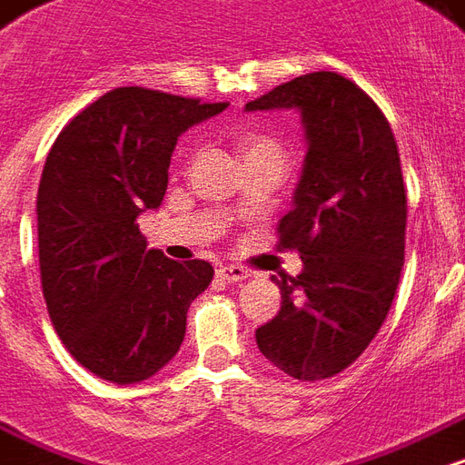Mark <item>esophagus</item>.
Returning a JSON list of instances; mask_svg holds the SVG:
<instances>
[{"label":"esophagus","mask_w":465,"mask_h":465,"mask_svg":"<svg viewBox=\"0 0 465 465\" xmlns=\"http://www.w3.org/2000/svg\"><path fill=\"white\" fill-rule=\"evenodd\" d=\"M216 276L226 283H239V281H246L251 276V271L243 266H222L216 271Z\"/></svg>","instance_id":"obj_1"}]
</instances>
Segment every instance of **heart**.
I'll return each mask as SVG.
<instances>
[{"label":"heart","mask_w":465,"mask_h":465,"mask_svg":"<svg viewBox=\"0 0 465 465\" xmlns=\"http://www.w3.org/2000/svg\"><path fill=\"white\" fill-rule=\"evenodd\" d=\"M239 153L243 157H249V154H259V153H281V145H278L276 140H271L266 135H256V133H246V135L239 137Z\"/></svg>","instance_id":"heart-1"}]
</instances>
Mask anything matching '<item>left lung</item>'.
<instances>
[{"label": "left lung", "mask_w": 465, "mask_h": 465, "mask_svg": "<svg viewBox=\"0 0 465 465\" xmlns=\"http://www.w3.org/2000/svg\"><path fill=\"white\" fill-rule=\"evenodd\" d=\"M301 110L308 154L278 249L302 261L273 281L281 311L256 330L268 362L288 377H335L362 355L391 308L404 266L407 192L384 113L350 78L298 75L246 110Z\"/></svg>", "instance_id": "1"}]
</instances>
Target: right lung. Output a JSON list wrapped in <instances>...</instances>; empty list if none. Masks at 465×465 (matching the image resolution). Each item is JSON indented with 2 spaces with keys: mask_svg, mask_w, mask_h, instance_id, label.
<instances>
[{
  "mask_svg": "<svg viewBox=\"0 0 465 465\" xmlns=\"http://www.w3.org/2000/svg\"><path fill=\"white\" fill-rule=\"evenodd\" d=\"M223 108L113 88L51 145L36 197L41 288L61 342L101 380L135 384L160 372L214 278L206 261L147 249L137 216L163 202L177 137Z\"/></svg>",
  "mask_w": 465,
  "mask_h": 465,
  "instance_id": "1",
  "label": "right lung"
}]
</instances>
